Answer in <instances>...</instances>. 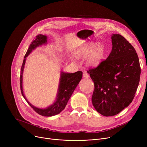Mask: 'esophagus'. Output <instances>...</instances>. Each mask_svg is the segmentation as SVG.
I'll use <instances>...</instances> for the list:
<instances>
[{
	"instance_id": "1",
	"label": "esophagus",
	"mask_w": 147,
	"mask_h": 147,
	"mask_svg": "<svg viewBox=\"0 0 147 147\" xmlns=\"http://www.w3.org/2000/svg\"><path fill=\"white\" fill-rule=\"evenodd\" d=\"M83 76L84 78H88L89 77V75L87 73H84L83 74Z\"/></svg>"
}]
</instances>
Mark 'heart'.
Returning <instances> with one entry per match:
<instances>
[{"label": "heart", "instance_id": "obj_1", "mask_svg": "<svg viewBox=\"0 0 147 147\" xmlns=\"http://www.w3.org/2000/svg\"><path fill=\"white\" fill-rule=\"evenodd\" d=\"M95 44L92 43L83 48L79 52V56L82 58H86V64L90 67H96L99 64L105 55V48L102 44H98L94 48Z\"/></svg>", "mask_w": 147, "mask_h": 147}]
</instances>
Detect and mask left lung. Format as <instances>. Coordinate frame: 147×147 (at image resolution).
<instances>
[{
    "label": "left lung",
    "mask_w": 147,
    "mask_h": 147,
    "mask_svg": "<svg viewBox=\"0 0 147 147\" xmlns=\"http://www.w3.org/2000/svg\"><path fill=\"white\" fill-rule=\"evenodd\" d=\"M109 56L87 72L94 82L92 102L104 116H113L127 107L135 97L141 67L135 48L126 38L113 34Z\"/></svg>",
    "instance_id": "8db88e82"
}]
</instances>
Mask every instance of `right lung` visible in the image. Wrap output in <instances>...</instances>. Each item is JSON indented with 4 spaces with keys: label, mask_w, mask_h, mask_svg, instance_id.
Returning <instances> with one entry per match:
<instances>
[{
    "label": "right lung",
    "mask_w": 147,
    "mask_h": 147,
    "mask_svg": "<svg viewBox=\"0 0 147 147\" xmlns=\"http://www.w3.org/2000/svg\"><path fill=\"white\" fill-rule=\"evenodd\" d=\"M46 36L38 34L37 35L32 42L29 46V48L26 53L24 56V59L23 60L22 64L21 67V73H20V88L21 91V94L22 96L26 100L27 103L31 106V107L38 114H40L43 116L46 117H49L52 116V115H57L63 111L68 102L69 98L71 97L72 94L73 93L74 90H75L76 88L78 86V84L80 82L82 79L83 73L81 71H78L74 73H61V79L59 83V86L58 89V93L57 98V101L55 102L53 105L49 107L47 109H38L32 104H30V102L27 101L26 98L25 97L24 94H23L22 91V71L23 69H24L25 62H26V58L29 55V53L32 51L33 49H35L37 46L41 45L43 43H45L47 41L46 40Z\"/></svg>",
    "instance_id": "obj_1"
}]
</instances>
